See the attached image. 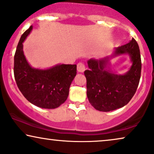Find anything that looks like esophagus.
<instances>
[{"label": "esophagus", "mask_w": 154, "mask_h": 154, "mask_svg": "<svg viewBox=\"0 0 154 154\" xmlns=\"http://www.w3.org/2000/svg\"><path fill=\"white\" fill-rule=\"evenodd\" d=\"M85 69V65L84 64V63H82V62H80V63H78V64H77V70H78V71H79V72H80V73L84 72Z\"/></svg>", "instance_id": "34e87169"}]
</instances>
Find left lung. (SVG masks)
Returning <instances> with one entry per match:
<instances>
[{"label":"left lung","instance_id":"8db88e82","mask_svg":"<svg viewBox=\"0 0 154 154\" xmlns=\"http://www.w3.org/2000/svg\"><path fill=\"white\" fill-rule=\"evenodd\" d=\"M129 54L132 66L126 74H113L105 69L107 59L88 61L85 71L87 97L95 109L102 112L115 110L127 105L137 91L141 77L140 50L134 38L129 43L116 48L115 54Z\"/></svg>","mask_w":154,"mask_h":154}]
</instances>
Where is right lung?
<instances>
[{"label":"right lung","mask_w":154,"mask_h":154,"mask_svg":"<svg viewBox=\"0 0 154 154\" xmlns=\"http://www.w3.org/2000/svg\"><path fill=\"white\" fill-rule=\"evenodd\" d=\"M32 29L30 26L21 36L14 56L16 83L29 103L42 108H57L66 100L70 85L76 75V65L61 64L47 70L32 69L23 50V42Z\"/></svg>","instance_id":"1"}]
</instances>
